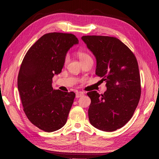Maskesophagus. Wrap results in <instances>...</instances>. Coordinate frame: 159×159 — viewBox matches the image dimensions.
Returning <instances> with one entry per match:
<instances>
[{
	"label": "esophagus",
	"mask_w": 159,
	"mask_h": 159,
	"mask_svg": "<svg viewBox=\"0 0 159 159\" xmlns=\"http://www.w3.org/2000/svg\"><path fill=\"white\" fill-rule=\"evenodd\" d=\"M84 95V93L83 92V91H78V92L76 93L75 97H76V98H79L81 97V96H83Z\"/></svg>",
	"instance_id": "1"
}]
</instances>
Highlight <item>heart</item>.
I'll return each mask as SVG.
<instances>
[{"instance_id":"1","label":"heart","mask_w":159,"mask_h":159,"mask_svg":"<svg viewBox=\"0 0 159 159\" xmlns=\"http://www.w3.org/2000/svg\"><path fill=\"white\" fill-rule=\"evenodd\" d=\"M77 56H78V58L80 59V60L81 63H82V62H84L86 60H88L91 58V57H90V56L88 54V53H86L84 51H78V52H77ZM68 60H69V57L68 56H66V57H65V60H64L65 64L68 63Z\"/></svg>"}]
</instances>
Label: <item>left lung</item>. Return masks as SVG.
<instances>
[{"mask_svg": "<svg viewBox=\"0 0 159 159\" xmlns=\"http://www.w3.org/2000/svg\"><path fill=\"white\" fill-rule=\"evenodd\" d=\"M81 39L96 58L95 74L106 82L107 90L99 95L90 91V123L111 132L121 128L135 111L141 97V78L136 57L118 38L84 36Z\"/></svg>", "mask_w": 159, "mask_h": 159, "instance_id": "8db88e82", "label": "left lung"}]
</instances>
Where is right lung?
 <instances>
[{
  "label": "right lung",
  "mask_w": 159,
  "mask_h": 159,
  "mask_svg": "<svg viewBox=\"0 0 159 159\" xmlns=\"http://www.w3.org/2000/svg\"><path fill=\"white\" fill-rule=\"evenodd\" d=\"M79 40L72 34L43 35L28 50L18 76L23 110L36 127L53 132L66 123L75 94L52 88V78L61 73L67 52Z\"/></svg>",
  "instance_id": "obj_1"
}]
</instances>
